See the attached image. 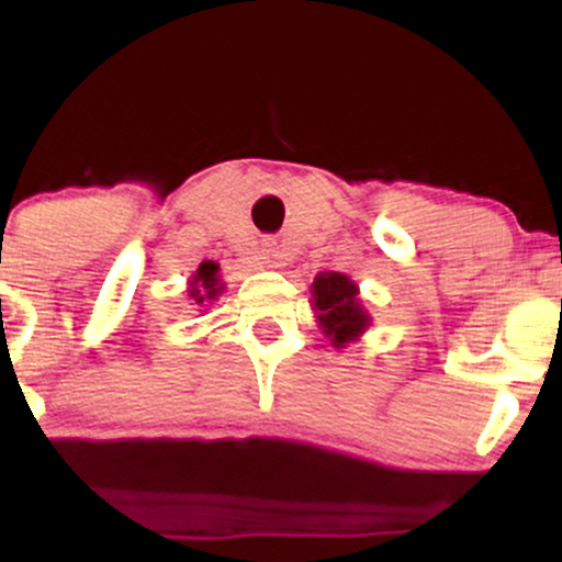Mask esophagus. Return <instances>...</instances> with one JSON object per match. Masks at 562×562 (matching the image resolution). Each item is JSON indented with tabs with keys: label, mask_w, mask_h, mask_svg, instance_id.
I'll return each instance as SVG.
<instances>
[{
	"label": "esophagus",
	"mask_w": 562,
	"mask_h": 562,
	"mask_svg": "<svg viewBox=\"0 0 562 562\" xmlns=\"http://www.w3.org/2000/svg\"><path fill=\"white\" fill-rule=\"evenodd\" d=\"M263 259H267L269 267H280V263H282L280 248H274V245H267V248H263Z\"/></svg>",
	"instance_id": "obj_1"
}]
</instances>
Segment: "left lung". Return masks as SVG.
Segmentation results:
<instances>
[{
    "label": "left lung",
    "instance_id": "1",
    "mask_svg": "<svg viewBox=\"0 0 562 562\" xmlns=\"http://www.w3.org/2000/svg\"><path fill=\"white\" fill-rule=\"evenodd\" d=\"M312 308L322 335L330 338L335 348H346L359 340L372 325L370 312L359 295V285L340 272H319L314 277Z\"/></svg>",
    "mask_w": 562,
    "mask_h": 562
}]
</instances>
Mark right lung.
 <instances>
[{
	"label": "right lung",
	"instance_id": "add662e5",
	"mask_svg": "<svg viewBox=\"0 0 562 562\" xmlns=\"http://www.w3.org/2000/svg\"><path fill=\"white\" fill-rule=\"evenodd\" d=\"M222 269H218L216 261H203L198 267V272L187 280V295L203 306V303H214L218 295L224 293V282H222Z\"/></svg>",
	"mask_w": 562,
	"mask_h": 562
}]
</instances>
